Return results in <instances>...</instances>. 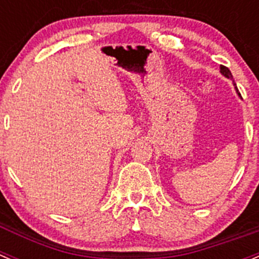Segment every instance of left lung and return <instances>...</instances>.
Wrapping results in <instances>:
<instances>
[{"label":"left lung","mask_w":259,"mask_h":259,"mask_svg":"<svg viewBox=\"0 0 259 259\" xmlns=\"http://www.w3.org/2000/svg\"><path fill=\"white\" fill-rule=\"evenodd\" d=\"M220 73H222L223 75L225 76V78H228V79H233L232 73H230V70H229V69L227 68V66L220 65ZM235 89H237V88H235ZM237 92H238V89H237ZM238 94H239V93H238Z\"/></svg>","instance_id":"left-lung-1"}]
</instances>
